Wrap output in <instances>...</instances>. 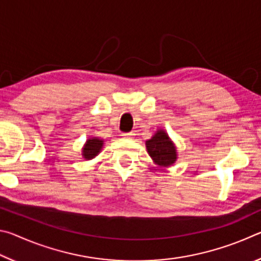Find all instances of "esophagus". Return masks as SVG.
<instances>
[{"label":"esophagus","mask_w":261,"mask_h":261,"mask_svg":"<svg viewBox=\"0 0 261 261\" xmlns=\"http://www.w3.org/2000/svg\"><path fill=\"white\" fill-rule=\"evenodd\" d=\"M122 136H123V138L130 139V138H134L135 134H134V132H126V134H122Z\"/></svg>","instance_id":"34e87169"}]
</instances>
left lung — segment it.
Here are the masks:
<instances>
[{
	"label": "left lung",
	"mask_w": 261,
	"mask_h": 261,
	"mask_svg": "<svg viewBox=\"0 0 261 261\" xmlns=\"http://www.w3.org/2000/svg\"><path fill=\"white\" fill-rule=\"evenodd\" d=\"M148 155L159 167H170L177 160V147L167 131L158 129L151 139L145 141Z\"/></svg>",
	"instance_id": "8db88e82"
}]
</instances>
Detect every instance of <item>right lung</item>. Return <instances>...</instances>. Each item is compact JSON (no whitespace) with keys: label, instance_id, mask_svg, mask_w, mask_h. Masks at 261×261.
Masks as SVG:
<instances>
[{"label":"right lung","instance_id":"obj_1","mask_svg":"<svg viewBox=\"0 0 261 261\" xmlns=\"http://www.w3.org/2000/svg\"><path fill=\"white\" fill-rule=\"evenodd\" d=\"M103 141L105 140L99 137H90L82 148L83 158L85 160H92L96 155H99V153L102 151Z\"/></svg>","mask_w":261,"mask_h":261}]
</instances>
